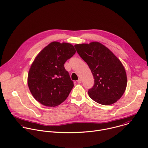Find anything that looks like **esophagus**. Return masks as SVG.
<instances>
[{
  "label": "esophagus",
  "mask_w": 148,
  "mask_h": 148,
  "mask_svg": "<svg viewBox=\"0 0 148 148\" xmlns=\"http://www.w3.org/2000/svg\"><path fill=\"white\" fill-rule=\"evenodd\" d=\"M77 82L79 83V84L81 83V79H78L77 80Z\"/></svg>",
  "instance_id": "esophagus-1"
}]
</instances>
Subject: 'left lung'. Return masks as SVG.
<instances>
[{
	"instance_id": "obj_1",
	"label": "left lung",
	"mask_w": 148,
	"mask_h": 148,
	"mask_svg": "<svg viewBox=\"0 0 148 148\" xmlns=\"http://www.w3.org/2000/svg\"><path fill=\"white\" fill-rule=\"evenodd\" d=\"M74 47L93 76L94 85L88 90L89 97L103 105L116 102L124 93L127 83L125 70L119 59L99 42L77 44Z\"/></svg>"
}]
</instances>
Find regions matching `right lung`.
<instances>
[{
	"label": "right lung",
	"instance_id": "obj_1",
	"mask_svg": "<svg viewBox=\"0 0 148 148\" xmlns=\"http://www.w3.org/2000/svg\"><path fill=\"white\" fill-rule=\"evenodd\" d=\"M75 52L70 43L53 42L36 57L28 73V85L38 102L55 107L67 99L74 82L64 64Z\"/></svg>",
	"mask_w": 148,
	"mask_h": 148
}]
</instances>
